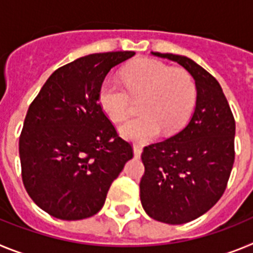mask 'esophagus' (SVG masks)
I'll use <instances>...</instances> for the list:
<instances>
[{"label":"esophagus","mask_w":253,"mask_h":253,"mask_svg":"<svg viewBox=\"0 0 253 253\" xmlns=\"http://www.w3.org/2000/svg\"><path fill=\"white\" fill-rule=\"evenodd\" d=\"M133 151H134V157L139 158L140 154H142V147L138 146V144H134Z\"/></svg>","instance_id":"34e87169"}]
</instances>
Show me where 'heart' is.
<instances>
[{
    "label": "heart",
    "instance_id": "heart-1",
    "mask_svg": "<svg viewBox=\"0 0 253 253\" xmlns=\"http://www.w3.org/2000/svg\"><path fill=\"white\" fill-rule=\"evenodd\" d=\"M124 88L106 78L99 88V105L113 122L128 115L131 99L142 100L143 115L126 120L119 126L125 139L147 143L160 134L180 130L193 113L196 102V84L193 76L182 68H171L160 60L143 58L134 60L123 71Z\"/></svg>",
    "mask_w": 253,
    "mask_h": 253
}]
</instances>
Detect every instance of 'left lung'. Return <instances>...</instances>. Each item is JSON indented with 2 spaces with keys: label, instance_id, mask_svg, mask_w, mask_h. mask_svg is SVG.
I'll use <instances>...</instances> for the list:
<instances>
[{
  "label": "left lung",
  "instance_id": "1",
  "mask_svg": "<svg viewBox=\"0 0 253 253\" xmlns=\"http://www.w3.org/2000/svg\"><path fill=\"white\" fill-rule=\"evenodd\" d=\"M173 60L195 80L196 105L187 125L173 137L144 147L140 202L151 218L184 224L202 216L224 193L234 163L236 122L222 87L193 59Z\"/></svg>",
  "mask_w": 253,
  "mask_h": 253
}]
</instances>
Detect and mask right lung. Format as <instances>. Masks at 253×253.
Returning <instances> with one entry per match:
<instances>
[{
  "mask_svg": "<svg viewBox=\"0 0 253 253\" xmlns=\"http://www.w3.org/2000/svg\"><path fill=\"white\" fill-rule=\"evenodd\" d=\"M134 51L96 53L51 73L29 106L19 140L22 182L39 208L63 220L95 215L133 158L97 95L113 67Z\"/></svg>",
  "mask_w": 253,
  "mask_h": 253,
  "instance_id": "add662e5",
  "label": "right lung"
}]
</instances>
